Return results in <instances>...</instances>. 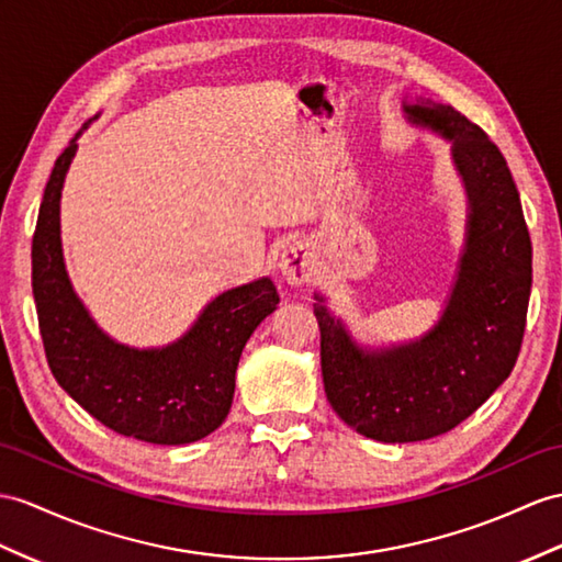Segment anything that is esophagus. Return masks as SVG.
Wrapping results in <instances>:
<instances>
[{
  "label": "esophagus",
  "instance_id": "esophagus-1",
  "mask_svg": "<svg viewBox=\"0 0 562 562\" xmlns=\"http://www.w3.org/2000/svg\"><path fill=\"white\" fill-rule=\"evenodd\" d=\"M279 267L289 283L300 285V283H307L312 279V255L305 245H300V243L283 250Z\"/></svg>",
  "mask_w": 562,
  "mask_h": 562
}]
</instances>
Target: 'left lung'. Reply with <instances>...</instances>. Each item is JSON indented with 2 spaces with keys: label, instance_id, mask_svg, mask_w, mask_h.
<instances>
[{
  "label": "left lung",
  "instance_id": "left-lung-1",
  "mask_svg": "<svg viewBox=\"0 0 562 562\" xmlns=\"http://www.w3.org/2000/svg\"><path fill=\"white\" fill-rule=\"evenodd\" d=\"M407 116L453 140L470 195V231L443 319L413 346L362 352L314 307L326 398L348 427L384 443L456 429L510 376L531 291V240L517 186L494 140L450 104L422 100Z\"/></svg>",
  "mask_w": 562,
  "mask_h": 562
}]
</instances>
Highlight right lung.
Masks as SVG:
<instances>
[{
	"instance_id": "add662e5",
	"label": "right lung",
	"mask_w": 562,
	"mask_h": 562,
	"mask_svg": "<svg viewBox=\"0 0 562 562\" xmlns=\"http://www.w3.org/2000/svg\"><path fill=\"white\" fill-rule=\"evenodd\" d=\"M76 138L54 161L33 234V295L54 379L104 427L138 441L181 446L222 427L234 403L248 338L279 305L269 279L226 291L198 324L161 350H131L106 338L68 283L59 240V198Z\"/></svg>"
}]
</instances>
